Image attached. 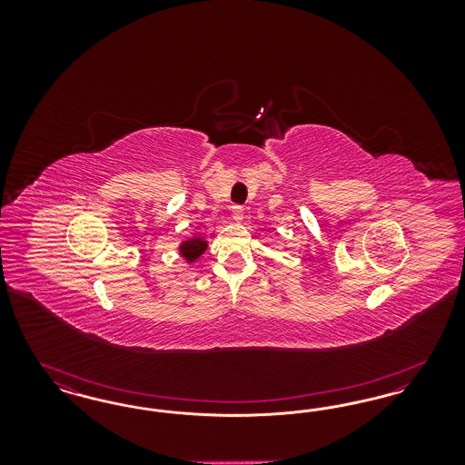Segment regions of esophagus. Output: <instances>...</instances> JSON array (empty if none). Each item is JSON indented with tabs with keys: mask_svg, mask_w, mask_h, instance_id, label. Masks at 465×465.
<instances>
[{
	"mask_svg": "<svg viewBox=\"0 0 465 465\" xmlns=\"http://www.w3.org/2000/svg\"><path fill=\"white\" fill-rule=\"evenodd\" d=\"M232 216L235 222H242L243 220V207L242 205H232Z\"/></svg>",
	"mask_w": 465,
	"mask_h": 465,
	"instance_id": "1",
	"label": "esophagus"
}]
</instances>
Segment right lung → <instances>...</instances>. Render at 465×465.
Instances as JSON below:
<instances>
[{
	"label": "right lung",
	"instance_id": "add662e5",
	"mask_svg": "<svg viewBox=\"0 0 465 465\" xmlns=\"http://www.w3.org/2000/svg\"><path fill=\"white\" fill-rule=\"evenodd\" d=\"M205 249H207V242L202 241L199 237H197V239H192V241H186V242L181 243V247H179L181 254H183L188 262H195Z\"/></svg>",
	"mask_w": 465,
	"mask_h": 465
}]
</instances>
